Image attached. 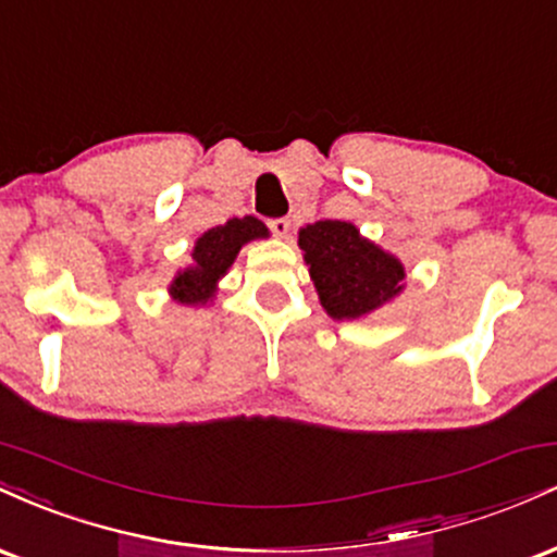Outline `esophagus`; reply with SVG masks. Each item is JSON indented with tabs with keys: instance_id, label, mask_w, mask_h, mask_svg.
I'll use <instances>...</instances> for the list:
<instances>
[{
	"instance_id": "obj_1",
	"label": "esophagus",
	"mask_w": 557,
	"mask_h": 557,
	"mask_svg": "<svg viewBox=\"0 0 557 557\" xmlns=\"http://www.w3.org/2000/svg\"><path fill=\"white\" fill-rule=\"evenodd\" d=\"M267 225H270V230L277 238H287V233H290V220H287V216H274Z\"/></svg>"
}]
</instances>
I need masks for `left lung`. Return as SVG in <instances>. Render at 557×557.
Here are the masks:
<instances>
[{"label":"left lung","mask_w":557,"mask_h":557,"mask_svg":"<svg viewBox=\"0 0 557 557\" xmlns=\"http://www.w3.org/2000/svg\"><path fill=\"white\" fill-rule=\"evenodd\" d=\"M298 246L332 319L367 317L403 290L400 259L363 238L350 222L319 220L300 227Z\"/></svg>","instance_id":"1"}]
</instances>
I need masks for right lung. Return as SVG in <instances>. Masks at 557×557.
<instances>
[{
	"mask_svg": "<svg viewBox=\"0 0 557 557\" xmlns=\"http://www.w3.org/2000/svg\"><path fill=\"white\" fill-rule=\"evenodd\" d=\"M267 235H270V230L257 216H243V220L233 216L225 225L207 230L196 240L194 253H190L194 264L185 267L172 280L170 296L185 306H203L207 300H212L216 283L233 267L240 248L257 238H267Z\"/></svg>",
	"mask_w": 557,
	"mask_h": 557,
	"instance_id": "add662e5",
	"label": "right lung"
}]
</instances>
